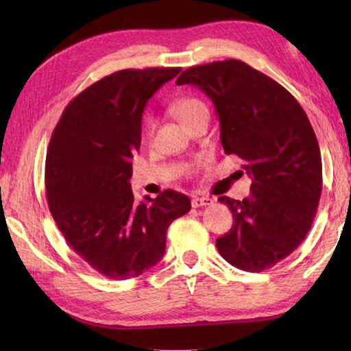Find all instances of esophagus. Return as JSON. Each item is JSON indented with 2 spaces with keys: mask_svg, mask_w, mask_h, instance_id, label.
I'll return each instance as SVG.
<instances>
[{
  "mask_svg": "<svg viewBox=\"0 0 351 351\" xmlns=\"http://www.w3.org/2000/svg\"><path fill=\"white\" fill-rule=\"evenodd\" d=\"M210 204H214V199H210V197H193L192 199V206L193 208L206 206V205H210Z\"/></svg>",
  "mask_w": 351,
  "mask_h": 351,
  "instance_id": "1",
  "label": "esophagus"
}]
</instances>
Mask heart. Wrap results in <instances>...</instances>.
Here are the masks:
<instances>
[{
    "label": "heart",
    "instance_id": "heart-1",
    "mask_svg": "<svg viewBox=\"0 0 351 351\" xmlns=\"http://www.w3.org/2000/svg\"><path fill=\"white\" fill-rule=\"evenodd\" d=\"M173 111L178 117L180 121H182L183 124H187L189 121H192L195 117H197L199 114L208 112V108H206V105L197 98L183 97V98H178L173 104ZM152 133H154V123L149 121L146 124V136L151 137ZM192 169H193V167H190V171H192Z\"/></svg>",
    "mask_w": 351,
    "mask_h": 351
}]
</instances>
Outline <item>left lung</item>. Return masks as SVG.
<instances>
[{"mask_svg": "<svg viewBox=\"0 0 351 351\" xmlns=\"http://www.w3.org/2000/svg\"><path fill=\"white\" fill-rule=\"evenodd\" d=\"M176 83L214 102L222 147L252 178L249 197H218L234 218L215 241L219 254L243 271L274 267L300 246L321 199L322 159L309 119L280 83L239 60L190 67Z\"/></svg>", "mask_w": 351, "mask_h": 351, "instance_id": "left-lung-1", "label": "left lung"}]
</instances>
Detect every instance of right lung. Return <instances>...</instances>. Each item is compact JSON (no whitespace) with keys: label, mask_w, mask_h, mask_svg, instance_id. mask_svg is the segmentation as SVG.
Returning a JSON list of instances; mask_svg holds the SVG:
<instances>
[{"label":"right lung","mask_w":351,"mask_h":351,"mask_svg":"<svg viewBox=\"0 0 351 351\" xmlns=\"http://www.w3.org/2000/svg\"><path fill=\"white\" fill-rule=\"evenodd\" d=\"M180 67L127 69L95 82L62 111L45 161L51 215L69 246L112 280L142 275L162 259L167 230L190 199L165 190L136 204L132 158L146 102Z\"/></svg>","instance_id":"1"}]
</instances>
